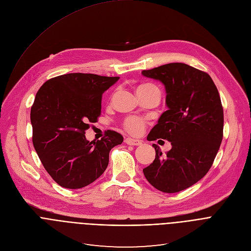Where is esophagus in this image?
I'll use <instances>...</instances> for the list:
<instances>
[{
    "instance_id": "1",
    "label": "esophagus",
    "mask_w": 251,
    "mask_h": 251,
    "mask_svg": "<svg viewBox=\"0 0 251 251\" xmlns=\"http://www.w3.org/2000/svg\"><path fill=\"white\" fill-rule=\"evenodd\" d=\"M125 142H126L127 144H129V145H135V146L142 144V142H141L140 140H138V139H133V138H126V139H125Z\"/></svg>"
}]
</instances>
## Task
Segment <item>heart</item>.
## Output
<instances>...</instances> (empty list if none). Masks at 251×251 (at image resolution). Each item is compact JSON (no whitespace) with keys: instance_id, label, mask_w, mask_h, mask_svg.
<instances>
[{"instance_id":"b5f03b06","label":"heart","mask_w":251,"mask_h":251,"mask_svg":"<svg viewBox=\"0 0 251 251\" xmlns=\"http://www.w3.org/2000/svg\"><path fill=\"white\" fill-rule=\"evenodd\" d=\"M145 91H158V90L153 85H150V83H144V85H140L137 88L136 93L145 92ZM144 126H145V122L141 118H138V117H130V118H127L124 122L125 129L133 135L141 134L143 129H144Z\"/></svg>"}]
</instances>
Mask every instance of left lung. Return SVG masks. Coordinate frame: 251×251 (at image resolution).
<instances>
[{"label":"left lung","mask_w":251,"mask_h":251,"mask_svg":"<svg viewBox=\"0 0 251 251\" xmlns=\"http://www.w3.org/2000/svg\"><path fill=\"white\" fill-rule=\"evenodd\" d=\"M141 74L164 86L168 107L147 140L172 144L165 155L152 144L155 158L143 174L158 191L177 193L204 177L213 164L223 138L221 99L211 76L186 63H168Z\"/></svg>","instance_id":"1"}]
</instances>
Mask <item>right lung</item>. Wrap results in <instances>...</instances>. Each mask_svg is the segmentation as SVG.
Returning a JSON list of instances; mask_svg holds the SVG:
<instances>
[{"instance_id": "1", "label": "right lung", "mask_w": 251, "mask_h": 251, "mask_svg": "<svg viewBox=\"0 0 251 251\" xmlns=\"http://www.w3.org/2000/svg\"><path fill=\"white\" fill-rule=\"evenodd\" d=\"M120 77L66 74L50 78L39 89L31 108L33 145L44 166L65 189L86 187L106 171L110 150L123 136L107 131L90 142L85 132L101 115L102 95Z\"/></svg>"}]
</instances>
